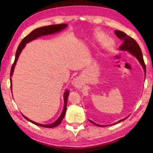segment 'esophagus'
I'll use <instances>...</instances> for the list:
<instances>
[{"instance_id": "esophagus-1", "label": "esophagus", "mask_w": 153, "mask_h": 153, "mask_svg": "<svg viewBox=\"0 0 153 153\" xmlns=\"http://www.w3.org/2000/svg\"><path fill=\"white\" fill-rule=\"evenodd\" d=\"M75 85H76V86L77 88L81 87V84H80V82L78 79H76L75 80Z\"/></svg>"}]
</instances>
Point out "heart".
<instances>
[{
    "instance_id": "b5f03b06",
    "label": "heart",
    "mask_w": 153,
    "mask_h": 153,
    "mask_svg": "<svg viewBox=\"0 0 153 153\" xmlns=\"http://www.w3.org/2000/svg\"><path fill=\"white\" fill-rule=\"evenodd\" d=\"M97 38L99 40H102V38H104V35L101 34V33H99V34L97 35Z\"/></svg>"
}]
</instances>
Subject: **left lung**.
<instances>
[{
	"mask_svg": "<svg viewBox=\"0 0 153 153\" xmlns=\"http://www.w3.org/2000/svg\"><path fill=\"white\" fill-rule=\"evenodd\" d=\"M115 33L116 34V36L120 38V39H121L123 41V44L120 46V50L128 51L131 54V55L135 56V57L138 59L139 63H140L142 67H143L144 72L146 73V65H145V63L143 59V56H142L141 49L140 48L138 44L136 42V41L134 39H133L132 38L129 37V36L127 35L126 33H124L123 32H121V31L115 30ZM125 120H126V118L119 121L118 122H117L116 123L121 122V121H122ZM90 121L93 124H94L95 126H97L99 127H105V126L98 125V124H97L96 123L93 122V121L91 120H90Z\"/></svg>",
	"mask_w": 153,
	"mask_h": 153,
	"instance_id": "1",
	"label": "left lung"
}]
</instances>
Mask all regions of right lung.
<instances>
[{"instance_id":"obj_1","label":"right lung","mask_w":153,"mask_h":153,"mask_svg":"<svg viewBox=\"0 0 153 153\" xmlns=\"http://www.w3.org/2000/svg\"><path fill=\"white\" fill-rule=\"evenodd\" d=\"M67 26V24H56V25H48V26H44V27H38L36 28L34 30H33L32 32H31L27 36H25V37L22 40V42H20L19 46L17 49L16 51V54H15V59L14 61V63L13 64V65L11 67V73H10V81H11V90H12V79H11V76L13 75V73L14 71V68L15 65H16V62L17 61L18 58H19V56L20 55L21 52L22 51L23 49L25 46V45L27 43L31 42L33 40L36 39V38L38 37H40V36H46V35H49V34H53V33H55L56 32H60V31L64 30L65 28ZM69 94V90H65V92H64V95H63V98H64V108L63 110L62 111L61 115H60L57 120H56L55 122H53V123L51 124H48V125H43V124H40L36 122H34L32 120H30V119H28L27 117H25L24 115L23 116L25 117V120H27V121H30L32 123L35 124V125L39 126L41 127H43V128H55L57 126H59V124L61 123L62 120L65 117V112H66V109H67V98H68V95Z\"/></svg>"}]
</instances>
